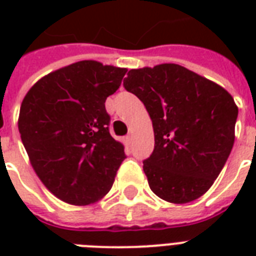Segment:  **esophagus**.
<instances>
[{
	"label": "esophagus",
	"instance_id": "obj_1",
	"mask_svg": "<svg viewBox=\"0 0 256 256\" xmlns=\"http://www.w3.org/2000/svg\"><path fill=\"white\" fill-rule=\"evenodd\" d=\"M124 140H126V144H130V142H132V132L124 136Z\"/></svg>",
	"mask_w": 256,
	"mask_h": 256
}]
</instances>
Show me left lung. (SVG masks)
<instances>
[{
	"mask_svg": "<svg viewBox=\"0 0 256 256\" xmlns=\"http://www.w3.org/2000/svg\"><path fill=\"white\" fill-rule=\"evenodd\" d=\"M124 86L144 102L152 118L156 144L144 171L152 192L178 204L202 196L234 146V98L176 64L132 69Z\"/></svg>",
	"mask_w": 256,
	"mask_h": 256,
	"instance_id": "obj_1",
	"label": "left lung"
}]
</instances>
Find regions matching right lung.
Here are the masks:
<instances>
[{"mask_svg":"<svg viewBox=\"0 0 256 256\" xmlns=\"http://www.w3.org/2000/svg\"><path fill=\"white\" fill-rule=\"evenodd\" d=\"M126 72L76 62L42 77L22 100L18 130L30 164L46 188L69 204L104 198L126 158L108 132L104 108Z\"/></svg>","mask_w":256,"mask_h":256,"instance_id":"add662e5","label":"right lung"}]
</instances>
